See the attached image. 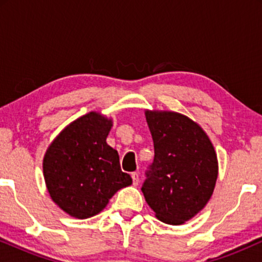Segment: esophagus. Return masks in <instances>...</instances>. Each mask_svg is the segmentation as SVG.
Returning <instances> with one entry per match:
<instances>
[{"instance_id":"obj_1","label":"esophagus","mask_w":262,"mask_h":262,"mask_svg":"<svg viewBox=\"0 0 262 262\" xmlns=\"http://www.w3.org/2000/svg\"><path fill=\"white\" fill-rule=\"evenodd\" d=\"M132 180H133V185L137 186L139 183V176H138L137 172L132 173Z\"/></svg>"}]
</instances>
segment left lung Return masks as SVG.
I'll use <instances>...</instances> for the list:
<instances>
[{"mask_svg": "<svg viewBox=\"0 0 262 262\" xmlns=\"http://www.w3.org/2000/svg\"><path fill=\"white\" fill-rule=\"evenodd\" d=\"M154 162L141 191L159 221L181 225L201 212L218 177L214 146L198 123L172 111H145Z\"/></svg>", "mask_w": 262, "mask_h": 262, "instance_id": "8db88e82", "label": "left lung"}]
</instances>
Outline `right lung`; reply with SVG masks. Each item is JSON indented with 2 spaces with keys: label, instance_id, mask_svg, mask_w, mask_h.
<instances>
[{
  "label": "right lung",
  "instance_id": "1",
  "mask_svg": "<svg viewBox=\"0 0 262 262\" xmlns=\"http://www.w3.org/2000/svg\"><path fill=\"white\" fill-rule=\"evenodd\" d=\"M112 118L90 112L66 125L43 159L52 200L71 217L86 219L106 208L117 191L132 185L117 150L107 144Z\"/></svg>",
  "mask_w": 262,
  "mask_h": 262
}]
</instances>
